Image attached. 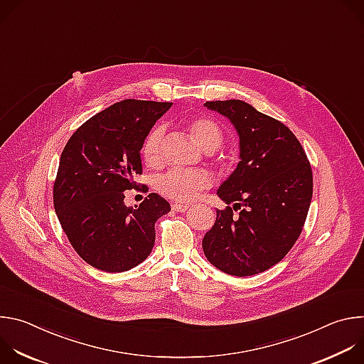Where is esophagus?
<instances>
[{
	"label": "esophagus",
	"instance_id": "esophagus-1",
	"mask_svg": "<svg viewBox=\"0 0 364 364\" xmlns=\"http://www.w3.org/2000/svg\"><path fill=\"white\" fill-rule=\"evenodd\" d=\"M171 209H173L174 212H178V213H184V212H187L188 205H187V204H178V203H174V204L171 205Z\"/></svg>",
	"mask_w": 364,
	"mask_h": 364
}]
</instances>
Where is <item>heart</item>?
I'll use <instances>...</instances> for the list:
<instances>
[{
    "instance_id": "obj_1",
    "label": "heart",
    "mask_w": 364,
    "mask_h": 364,
    "mask_svg": "<svg viewBox=\"0 0 364 364\" xmlns=\"http://www.w3.org/2000/svg\"><path fill=\"white\" fill-rule=\"evenodd\" d=\"M188 131L204 151H215L223 139L220 127L210 118L198 117L191 119ZM163 139L164 129L160 125L154 127L144 139L141 154L145 164L149 167H157L161 163ZM210 186V174L204 170H170L157 181L159 193L178 203H190L196 200L203 190Z\"/></svg>"
}]
</instances>
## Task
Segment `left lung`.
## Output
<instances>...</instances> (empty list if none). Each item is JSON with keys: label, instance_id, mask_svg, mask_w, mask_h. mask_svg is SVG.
<instances>
[{"label": "left lung", "instance_id": "obj_1", "mask_svg": "<svg viewBox=\"0 0 364 364\" xmlns=\"http://www.w3.org/2000/svg\"><path fill=\"white\" fill-rule=\"evenodd\" d=\"M204 107L236 128L240 161L218 190L228 205L216 210L203 250L218 269L250 277L282 261L299 237L313 197V171L302 145L282 122L239 99Z\"/></svg>", "mask_w": 364, "mask_h": 364}]
</instances>
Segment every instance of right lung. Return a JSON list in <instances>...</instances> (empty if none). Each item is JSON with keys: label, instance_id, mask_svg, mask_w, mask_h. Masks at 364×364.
Listing matches in <instances>:
<instances>
[{"label": "right lung", "instance_id": "right-lung-1", "mask_svg": "<svg viewBox=\"0 0 364 364\" xmlns=\"http://www.w3.org/2000/svg\"><path fill=\"white\" fill-rule=\"evenodd\" d=\"M171 102L125 99L80 125L68 141L53 187L58 219L77 255L105 272L139 265L152 250L155 222L170 203L149 193L134 207L125 190L142 174L144 139Z\"/></svg>", "mask_w": 364, "mask_h": 364}]
</instances>
